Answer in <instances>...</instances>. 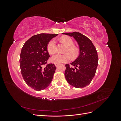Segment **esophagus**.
Listing matches in <instances>:
<instances>
[{"label":"esophagus","mask_w":121,"mask_h":121,"mask_svg":"<svg viewBox=\"0 0 121 121\" xmlns=\"http://www.w3.org/2000/svg\"><path fill=\"white\" fill-rule=\"evenodd\" d=\"M54 65H56V67H58V65H59V64H58V63H54Z\"/></svg>","instance_id":"esophagus-1"}]
</instances>
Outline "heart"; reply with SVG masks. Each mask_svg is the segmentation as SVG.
Wrapping results in <instances>:
<instances>
[{"instance_id":"b5f03b06","label":"heart","mask_w":121,"mask_h":121,"mask_svg":"<svg viewBox=\"0 0 121 121\" xmlns=\"http://www.w3.org/2000/svg\"><path fill=\"white\" fill-rule=\"evenodd\" d=\"M61 42L64 43L67 46V48L65 51L64 54H56L52 57V61L56 63H67L71 60V56L72 58H75L77 56L79 50L76 47L74 46V42L72 39L67 36H64L60 39ZM56 41L53 39L49 41L47 46V50L48 52L52 54L56 52Z\"/></svg>"}]
</instances>
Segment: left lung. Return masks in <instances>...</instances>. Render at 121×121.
Here are the masks:
<instances>
[{
	"label": "left lung",
	"instance_id": "obj_1",
	"mask_svg": "<svg viewBox=\"0 0 121 121\" xmlns=\"http://www.w3.org/2000/svg\"><path fill=\"white\" fill-rule=\"evenodd\" d=\"M73 37L79 46L80 54L73 63L65 65V78L71 85L78 88L88 85L95 74L98 65L97 52L92 41L79 32L64 33ZM73 66H74V68Z\"/></svg>",
	"mask_w": 121,
	"mask_h": 121
}]
</instances>
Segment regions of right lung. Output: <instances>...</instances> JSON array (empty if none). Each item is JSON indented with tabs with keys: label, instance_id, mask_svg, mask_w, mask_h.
Segmentation results:
<instances>
[{
	"label": "right lung",
	"instance_id": "add662e5",
	"mask_svg": "<svg viewBox=\"0 0 121 121\" xmlns=\"http://www.w3.org/2000/svg\"><path fill=\"white\" fill-rule=\"evenodd\" d=\"M58 34L41 33L33 36L25 43L20 57L22 75L25 82L33 89H45L52 82L56 67L47 64L50 56L47 46Z\"/></svg>",
	"mask_w": 121,
	"mask_h": 121
}]
</instances>
